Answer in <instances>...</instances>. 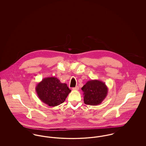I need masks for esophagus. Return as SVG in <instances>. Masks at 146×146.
Returning a JSON list of instances; mask_svg holds the SVG:
<instances>
[{
  "label": "esophagus",
  "mask_w": 146,
  "mask_h": 146,
  "mask_svg": "<svg viewBox=\"0 0 146 146\" xmlns=\"http://www.w3.org/2000/svg\"><path fill=\"white\" fill-rule=\"evenodd\" d=\"M79 89V87H78V86H76L75 88H73V90H78Z\"/></svg>",
  "instance_id": "1"
}]
</instances>
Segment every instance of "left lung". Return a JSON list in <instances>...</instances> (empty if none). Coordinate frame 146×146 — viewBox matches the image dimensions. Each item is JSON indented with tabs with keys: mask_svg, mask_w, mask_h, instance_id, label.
Instances as JSON below:
<instances>
[{
	"mask_svg": "<svg viewBox=\"0 0 146 146\" xmlns=\"http://www.w3.org/2000/svg\"><path fill=\"white\" fill-rule=\"evenodd\" d=\"M84 102L86 104L97 106L101 104L107 96L108 89L104 82L98 80H91L82 88Z\"/></svg>",
	"mask_w": 146,
	"mask_h": 146,
	"instance_id": "left-lung-1",
	"label": "left lung"
}]
</instances>
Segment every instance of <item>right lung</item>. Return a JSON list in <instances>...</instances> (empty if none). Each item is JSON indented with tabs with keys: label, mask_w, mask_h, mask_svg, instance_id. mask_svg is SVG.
Returning a JSON list of instances; mask_svg holds the SVG:
<instances>
[{
	"label": "right lung",
	"mask_w": 146,
	"mask_h": 146,
	"mask_svg": "<svg viewBox=\"0 0 146 146\" xmlns=\"http://www.w3.org/2000/svg\"><path fill=\"white\" fill-rule=\"evenodd\" d=\"M35 90L41 101L50 107L62 104L71 91L66 84L55 76L44 78L37 84Z\"/></svg>",
	"instance_id": "right-lung-1"
}]
</instances>
